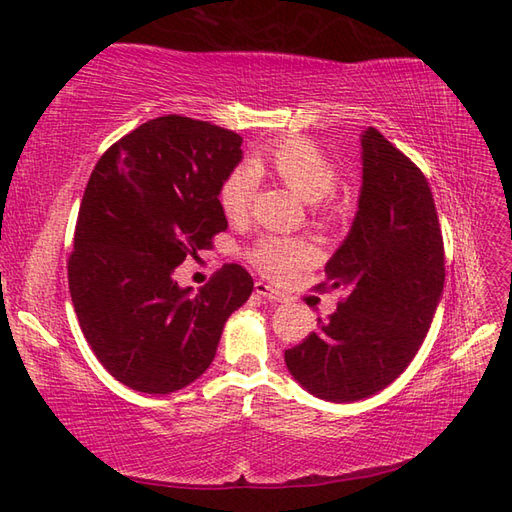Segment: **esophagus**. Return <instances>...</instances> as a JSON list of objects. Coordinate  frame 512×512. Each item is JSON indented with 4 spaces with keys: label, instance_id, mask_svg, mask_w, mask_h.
I'll list each match as a JSON object with an SVG mask.
<instances>
[{
    "label": "esophagus",
    "instance_id": "esophagus-1",
    "mask_svg": "<svg viewBox=\"0 0 512 512\" xmlns=\"http://www.w3.org/2000/svg\"><path fill=\"white\" fill-rule=\"evenodd\" d=\"M254 291H256V295H260V297L271 299V302H284V299H286V295H284L282 291L273 289L271 284H267V282H260V280L254 284Z\"/></svg>",
    "mask_w": 512,
    "mask_h": 512
}]
</instances>
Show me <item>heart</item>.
<instances>
[{
  "label": "heart",
  "instance_id": "1",
  "mask_svg": "<svg viewBox=\"0 0 512 512\" xmlns=\"http://www.w3.org/2000/svg\"><path fill=\"white\" fill-rule=\"evenodd\" d=\"M273 171L291 189L315 204L319 213L334 217L336 210L328 195L336 189L339 171L332 160L308 139L291 136L263 149L252 162H241L228 171L219 186V206L232 221L243 219L258 189V171ZM249 263L269 278H284L313 258V247L293 236H263L249 249Z\"/></svg>",
  "mask_w": 512,
  "mask_h": 512
}]
</instances>
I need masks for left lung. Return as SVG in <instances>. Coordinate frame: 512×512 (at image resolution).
<instances>
[{
    "mask_svg": "<svg viewBox=\"0 0 512 512\" xmlns=\"http://www.w3.org/2000/svg\"><path fill=\"white\" fill-rule=\"evenodd\" d=\"M363 186L350 234L326 263L345 299L284 352L291 376L326 402H358L410 365L445 282L439 215L426 176L376 128L360 134ZM323 286V284H319Z\"/></svg>",
    "mask_w": 512,
    "mask_h": 512,
    "instance_id": "left-lung-1",
    "label": "left lung"
}]
</instances>
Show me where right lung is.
Segmentation results:
<instances>
[{
    "label": "right lung",
    "mask_w": 512,
    "mask_h": 512,
    "mask_svg": "<svg viewBox=\"0 0 512 512\" xmlns=\"http://www.w3.org/2000/svg\"><path fill=\"white\" fill-rule=\"evenodd\" d=\"M243 139L208 121L143 123L97 160L80 204L69 293L91 350L134 391L169 395L213 363L223 326L254 289L223 265L197 293L173 280L228 228L219 186Z\"/></svg>",
    "instance_id": "obj_1"
}]
</instances>
